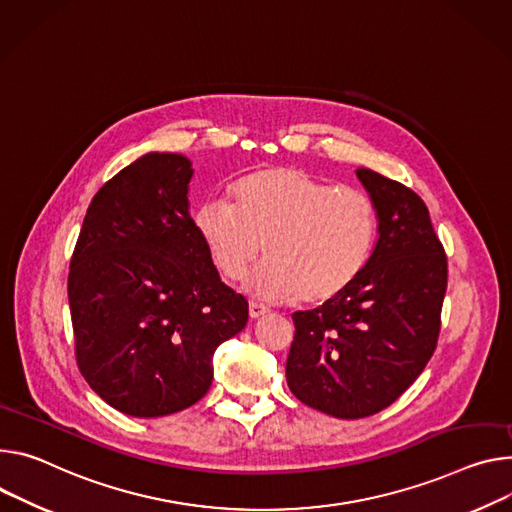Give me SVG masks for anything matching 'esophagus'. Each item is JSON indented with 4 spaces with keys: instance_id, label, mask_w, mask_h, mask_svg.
<instances>
[{
    "instance_id": "1",
    "label": "esophagus",
    "mask_w": 512,
    "mask_h": 512,
    "mask_svg": "<svg viewBox=\"0 0 512 512\" xmlns=\"http://www.w3.org/2000/svg\"><path fill=\"white\" fill-rule=\"evenodd\" d=\"M269 310L265 308V306H261V304H255V302H251L249 304V316L253 318V320H257V318H261V316H265Z\"/></svg>"
}]
</instances>
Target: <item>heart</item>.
<instances>
[{
	"label": "heart",
	"instance_id": "1",
	"mask_svg": "<svg viewBox=\"0 0 512 512\" xmlns=\"http://www.w3.org/2000/svg\"><path fill=\"white\" fill-rule=\"evenodd\" d=\"M235 204L208 198L192 214L214 267L275 302L329 304L365 271L378 241V208L359 190H339L298 167H265L232 185Z\"/></svg>",
	"mask_w": 512,
	"mask_h": 512
}]
</instances>
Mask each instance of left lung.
I'll return each instance as SVG.
<instances>
[{"label":"left lung","instance_id":"1","mask_svg":"<svg viewBox=\"0 0 512 512\" xmlns=\"http://www.w3.org/2000/svg\"><path fill=\"white\" fill-rule=\"evenodd\" d=\"M355 175L378 208L374 255L345 294L292 314L286 363L292 394L337 418L376 414L421 376L447 290V257L425 202L371 169Z\"/></svg>","mask_w":512,"mask_h":512}]
</instances>
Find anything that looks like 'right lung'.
<instances>
[{
	"label": "right lung",
	"instance_id": "1",
	"mask_svg": "<svg viewBox=\"0 0 512 512\" xmlns=\"http://www.w3.org/2000/svg\"><path fill=\"white\" fill-rule=\"evenodd\" d=\"M192 161L147 153L91 200L69 269L77 365L112 408L155 418L196 404L249 304L222 284L190 216Z\"/></svg>",
	"mask_w": 512,
	"mask_h": 512
}]
</instances>
